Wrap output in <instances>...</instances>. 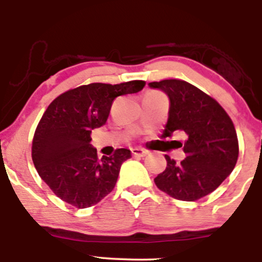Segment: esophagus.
<instances>
[{
  "label": "esophagus",
  "instance_id": "1",
  "mask_svg": "<svg viewBox=\"0 0 262 262\" xmlns=\"http://www.w3.org/2000/svg\"><path fill=\"white\" fill-rule=\"evenodd\" d=\"M132 154H133L134 156H145L146 151L141 148H133L132 149Z\"/></svg>",
  "mask_w": 262,
  "mask_h": 262
}]
</instances>
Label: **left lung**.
I'll list each match as a JSON object with an SVG mask.
<instances>
[{
  "mask_svg": "<svg viewBox=\"0 0 262 262\" xmlns=\"http://www.w3.org/2000/svg\"><path fill=\"white\" fill-rule=\"evenodd\" d=\"M170 100L169 118L162 138L186 134V158L176 164L165 155L167 165L155 177V185L180 201H197L221 185L235 167L239 144L233 122L223 107L196 86L182 80L150 82ZM182 146V144H181Z\"/></svg>",
  "mask_w": 262,
  "mask_h": 262,
  "instance_id": "left-lung-1",
  "label": "left lung"
}]
</instances>
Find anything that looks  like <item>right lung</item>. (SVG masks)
Here are the masks:
<instances>
[{
  "label": "right lung",
  "instance_id": "obj_1",
  "mask_svg": "<svg viewBox=\"0 0 262 262\" xmlns=\"http://www.w3.org/2000/svg\"><path fill=\"white\" fill-rule=\"evenodd\" d=\"M145 81L89 83L69 90L47 108L32 144V159L41 180L64 202L87 208L112 192L122 164L130 150L117 149L112 156H97L90 144L95 128L106 124L113 100L137 93Z\"/></svg>",
  "mask_w": 262,
  "mask_h": 262
}]
</instances>
